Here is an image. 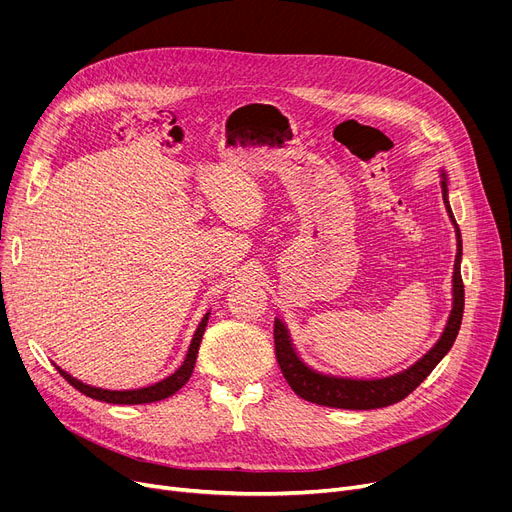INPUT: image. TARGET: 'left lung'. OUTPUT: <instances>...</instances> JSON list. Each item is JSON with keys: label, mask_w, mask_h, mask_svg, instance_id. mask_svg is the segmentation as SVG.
Here are the masks:
<instances>
[{"label": "left lung", "mask_w": 512, "mask_h": 512, "mask_svg": "<svg viewBox=\"0 0 512 512\" xmlns=\"http://www.w3.org/2000/svg\"><path fill=\"white\" fill-rule=\"evenodd\" d=\"M440 186H442V199L448 211V218L456 232V257H454V272H452V309L444 332L440 340L429 348V351L411 367L402 369L388 378H373V380H359V378H338V375L321 373L307 365L297 348L292 344L290 332L284 321L276 317L274 321V342H276V357L280 369L284 373L290 388L297 392L301 398L315 402V405L334 407V409H353V411H367V409H382L390 407L394 402L407 398L434 367L446 357L452 348L456 334L461 330L463 309H465V286L461 278V259H463V240L461 230L456 224L450 203H448V178L446 172L440 170Z\"/></svg>", "instance_id": "left-lung-1"}]
</instances>
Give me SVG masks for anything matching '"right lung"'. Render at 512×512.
<instances>
[{"label":"right lung","mask_w":512,"mask_h":512,"mask_svg":"<svg viewBox=\"0 0 512 512\" xmlns=\"http://www.w3.org/2000/svg\"><path fill=\"white\" fill-rule=\"evenodd\" d=\"M207 319H209V311L203 315L201 324L197 326V332L191 340V346H188V353L182 361V365L170 373L168 378H164L157 384H151V386H145V388H134V390H107V388H97V386H89L85 382L76 380L74 375H70L68 371H64L60 365H56V369L64 375V378L83 394L95 398V400H103V402H112V405H147V402H157V400H164L172 394H176L186 382L188 378L193 375V369H195V361H197V353H199V344H201V338L205 334V328H207Z\"/></svg>","instance_id":"add662e5"}]
</instances>
